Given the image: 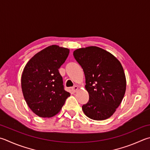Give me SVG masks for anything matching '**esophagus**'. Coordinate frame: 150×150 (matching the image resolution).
<instances>
[{
	"instance_id": "1",
	"label": "esophagus",
	"mask_w": 150,
	"mask_h": 150,
	"mask_svg": "<svg viewBox=\"0 0 150 150\" xmlns=\"http://www.w3.org/2000/svg\"><path fill=\"white\" fill-rule=\"evenodd\" d=\"M72 91H73V92H75L76 91H77V90H78V87H77V86H74L73 87H72Z\"/></svg>"
}]
</instances>
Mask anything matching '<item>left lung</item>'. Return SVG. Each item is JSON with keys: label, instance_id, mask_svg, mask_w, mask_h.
Instances as JSON below:
<instances>
[{"label": "left lung", "instance_id": "obj_1", "mask_svg": "<svg viewBox=\"0 0 150 150\" xmlns=\"http://www.w3.org/2000/svg\"><path fill=\"white\" fill-rule=\"evenodd\" d=\"M73 56L83 68L89 100L82 106L93 120H105L115 113L126 91V77L121 64L109 52L97 47L81 48Z\"/></svg>", "mask_w": 150, "mask_h": 150}]
</instances>
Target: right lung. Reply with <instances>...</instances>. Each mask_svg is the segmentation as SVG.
I'll list each match as a JSON object with an SVG mask.
<instances>
[{
	"mask_svg": "<svg viewBox=\"0 0 150 150\" xmlns=\"http://www.w3.org/2000/svg\"><path fill=\"white\" fill-rule=\"evenodd\" d=\"M69 50L49 46L30 59L21 75V89L27 104L40 117L59 112L70 93L64 90L58 69L66 60Z\"/></svg>",
	"mask_w": 150,
	"mask_h": 150,
	"instance_id": "add662e5",
	"label": "right lung"
}]
</instances>
